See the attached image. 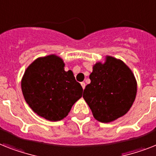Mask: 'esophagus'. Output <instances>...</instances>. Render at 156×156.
Segmentation results:
<instances>
[{
  "mask_svg": "<svg viewBox=\"0 0 156 156\" xmlns=\"http://www.w3.org/2000/svg\"><path fill=\"white\" fill-rule=\"evenodd\" d=\"M80 84L81 86H82V87H83V89H84V88H85V83H84V82H81Z\"/></svg>",
  "mask_w": 156,
  "mask_h": 156,
  "instance_id": "1",
  "label": "esophagus"
}]
</instances>
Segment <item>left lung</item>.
Returning <instances> with one entry per match:
<instances>
[{"label":"left lung","mask_w":156,"mask_h":156,"mask_svg":"<svg viewBox=\"0 0 156 156\" xmlns=\"http://www.w3.org/2000/svg\"><path fill=\"white\" fill-rule=\"evenodd\" d=\"M83 90V97L94 118L109 123L123 116L135 101L137 83L132 70L121 60L107 56L105 62L96 63Z\"/></svg>","instance_id":"obj_1"}]
</instances>
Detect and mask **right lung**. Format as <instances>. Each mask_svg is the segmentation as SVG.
Instances as JSON below:
<instances>
[{
  "instance_id": "add662e5",
  "label": "right lung",
  "mask_w": 156,
  "mask_h": 156,
  "mask_svg": "<svg viewBox=\"0 0 156 156\" xmlns=\"http://www.w3.org/2000/svg\"><path fill=\"white\" fill-rule=\"evenodd\" d=\"M24 100L35 113L50 121H59L69 115L82 96L83 88L71 70L56 55L35 60L21 80Z\"/></svg>"
}]
</instances>
